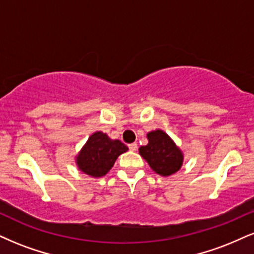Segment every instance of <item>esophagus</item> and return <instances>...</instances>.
<instances>
[{"label":"esophagus","mask_w":254,"mask_h":254,"mask_svg":"<svg viewBox=\"0 0 254 254\" xmlns=\"http://www.w3.org/2000/svg\"><path fill=\"white\" fill-rule=\"evenodd\" d=\"M128 148H129L130 151H136V149H137V145H136V142L129 143V145H128Z\"/></svg>","instance_id":"esophagus-1"}]
</instances>
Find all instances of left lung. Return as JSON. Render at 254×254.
Returning <instances> with one entry per match:
<instances>
[{
  "mask_svg": "<svg viewBox=\"0 0 254 254\" xmlns=\"http://www.w3.org/2000/svg\"><path fill=\"white\" fill-rule=\"evenodd\" d=\"M148 145L139 148L140 155L162 177L175 173L183 165V153L165 132L158 129L147 134Z\"/></svg>",
  "mask_w": 254,
  "mask_h": 254,
  "instance_id": "left-lung-1",
  "label": "left lung"
}]
</instances>
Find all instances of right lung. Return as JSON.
<instances>
[{
    "label": "right lung",
    "instance_id": "right-lung-1",
    "mask_svg": "<svg viewBox=\"0 0 254 254\" xmlns=\"http://www.w3.org/2000/svg\"><path fill=\"white\" fill-rule=\"evenodd\" d=\"M120 140H111L107 134L96 132L77 155V166L84 173L99 178L107 174L118 156L127 151Z\"/></svg>",
    "mask_w": 254,
    "mask_h": 254
}]
</instances>
